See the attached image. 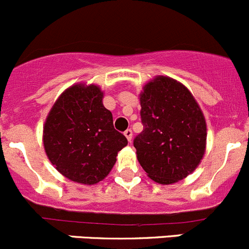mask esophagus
I'll list each match as a JSON object with an SVG mask.
<instances>
[{
  "mask_svg": "<svg viewBox=\"0 0 249 249\" xmlns=\"http://www.w3.org/2000/svg\"><path fill=\"white\" fill-rule=\"evenodd\" d=\"M124 136H126V138L128 139V142L131 143L132 142V136H133V133H132V129H127L126 132H124Z\"/></svg>",
  "mask_w": 249,
  "mask_h": 249,
  "instance_id": "obj_1",
  "label": "esophagus"
}]
</instances>
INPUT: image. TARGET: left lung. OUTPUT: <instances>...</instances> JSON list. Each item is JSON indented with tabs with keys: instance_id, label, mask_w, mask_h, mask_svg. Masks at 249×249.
<instances>
[{
	"instance_id": "obj_1",
	"label": "left lung",
	"mask_w": 249,
	"mask_h": 249,
	"mask_svg": "<svg viewBox=\"0 0 249 249\" xmlns=\"http://www.w3.org/2000/svg\"><path fill=\"white\" fill-rule=\"evenodd\" d=\"M144 131L133 145L149 177L160 184L186 178L202 161L207 122L191 91L182 83L156 75L139 94Z\"/></svg>"
}]
</instances>
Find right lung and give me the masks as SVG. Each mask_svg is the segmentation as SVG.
<instances>
[{
  "mask_svg": "<svg viewBox=\"0 0 249 249\" xmlns=\"http://www.w3.org/2000/svg\"><path fill=\"white\" fill-rule=\"evenodd\" d=\"M95 84L67 88L47 115L42 132L45 153L60 174L82 184L103 181L128 144L113 128L112 113L103 104Z\"/></svg>",
  "mask_w": 249,
  "mask_h": 249,
  "instance_id": "obj_1",
  "label": "right lung"
}]
</instances>
